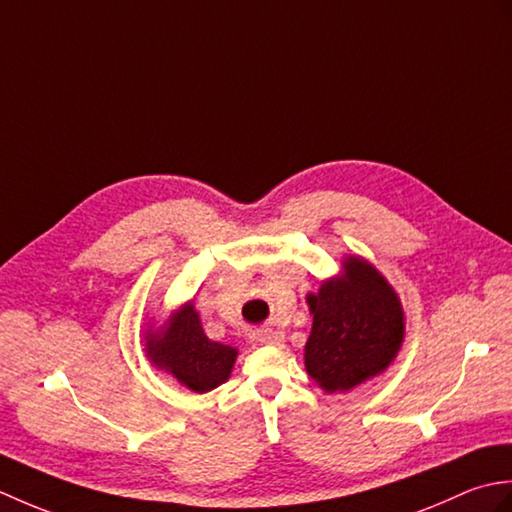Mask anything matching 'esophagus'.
<instances>
[{"instance_id":"34e87169","label":"esophagus","mask_w":512,"mask_h":512,"mask_svg":"<svg viewBox=\"0 0 512 512\" xmlns=\"http://www.w3.org/2000/svg\"><path fill=\"white\" fill-rule=\"evenodd\" d=\"M253 343L255 345H281L284 343V334L281 332H257L253 334Z\"/></svg>"}]
</instances>
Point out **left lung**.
<instances>
[{"instance_id": "1", "label": "left lung", "mask_w": 512, "mask_h": 512, "mask_svg": "<svg viewBox=\"0 0 512 512\" xmlns=\"http://www.w3.org/2000/svg\"><path fill=\"white\" fill-rule=\"evenodd\" d=\"M312 330L303 347L308 376L328 394H345L380 376L405 341V310L383 273L358 255L308 295Z\"/></svg>"}]
</instances>
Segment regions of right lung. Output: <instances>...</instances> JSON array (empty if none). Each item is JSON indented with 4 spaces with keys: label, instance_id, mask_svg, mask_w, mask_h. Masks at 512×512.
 <instances>
[{
    "label": "right lung",
    "instance_id": "obj_1",
    "mask_svg": "<svg viewBox=\"0 0 512 512\" xmlns=\"http://www.w3.org/2000/svg\"><path fill=\"white\" fill-rule=\"evenodd\" d=\"M149 363L195 394H206L231 376L237 350L211 341L202 330L193 301L182 303L162 323H147L143 334Z\"/></svg>",
    "mask_w": 512,
    "mask_h": 512
}]
</instances>
